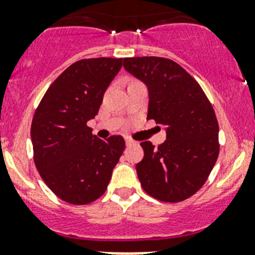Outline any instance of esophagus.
Wrapping results in <instances>:
<instances>
[{"label": "esophagus", "instance_id": "34e87169", "mask_svg": "<svg viewBox=\"0 0 255 255\" xmlns=\"http://www.w3.org/2000/svg\"><path fill=\"white\" fill-rule=\"evenodd\" d=\"M126 143H127V146H130V144L134 143V141H133V139H130V138H126Z\"/></svg>", "mask_w": 255, "mask_h": 255}]
</instances>
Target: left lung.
<instances>
[{"instance_id": "1", "label": "left lung", "mask_w": 255, "mask_h": 255, "mask_svg": "<svg viewBox=\"0 0 255 255\" xmlns=\"http://www.w3.org/2000/svg\"><path fill=\"white\" fill-rule=\"evenodd\" d=\"M123 66L148 87L147 120L166 127L165 143L154 148L142 142L137 163L141 186L149 196L178 203L196 194L219 156V125L213 106L199 83L171 59L125 58Z\"/></svg>"}]
</instances>
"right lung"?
<instances>
[{
    "mask_svg": "<svg viewBox=\"0 0 255 255\" xmlns=\"http://www.w3.org/2000/svg\"><path fill=\"white\" fill-rule=\"evenodd\" d=\"M122 59L93 58L71 64L54 80L31 123L34 162L59 199L85 205L106 192L125 151L122 135L98 138L88 121L98 114Z\"/></svg>",
    "mask_w": 255,
    "mask_h": 255,
    "instance_id": "1",
    "label": "right lung"
}]
</instances>
